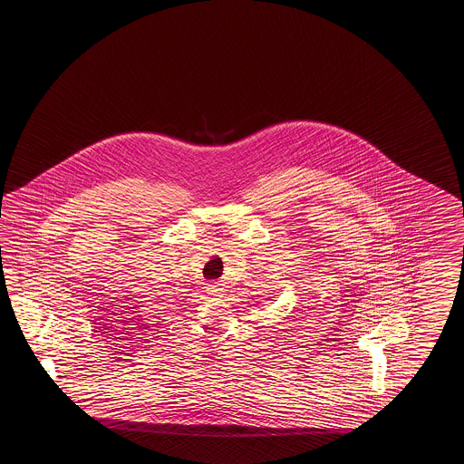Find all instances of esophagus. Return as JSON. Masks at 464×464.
Masks as SVG:
<instances>
[{
    "mask_svg": "<svg viewBox=\"0 0 464 464\" xmlns=\"http://www.w3.org/2000/svg\"><path fill=\"white\" fill-rule=\"evenodd\" d=\"M224 292H226V288L222 286V284H210V285L208 286V295L222 296L224 295Z\"/></svg>",
    "mask_w": 464,
    "mask_h": 464,
    "instance_id": "esophagus-1",
    "label": "esophagus"
}]
</instances>
